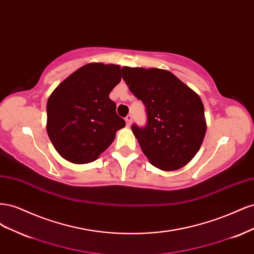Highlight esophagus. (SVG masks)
Listing matches in <instances>:
<instances>
[{"mask_svg":"<svg viewBox=\"0 0 254 254\" xmlns=\"http://www.w3.org/2000/svg\"><path fill=\"white\" fill-rule=\"evenodd\" d=\"M125 121H126V125H127V127H130V125H131V122H132V117L131 115H127L126 117V119H125Z\"/></svg>","mask_w":254,"mask_h":254,"instance_id":"34e87169","label":"esophagus"}]
</instances>
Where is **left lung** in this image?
<instances>
[{"mask_svg": "<svg viewBox=\"0 0 254 254\" xmlns=\"http://www.w3.org/2000/svg\"><path fill=\"white\" fill-rule=\"evenodd\" d=\"M123 79L147 113L145 127L131 126L144 155L162 171H176L195 157L206 123L199 95L170 71L124 66Z\"/></svg>", "mask_w": 254, "mask_h": 254, "instance_id": "8db88e82", "label": "left lung"}]
</instances>
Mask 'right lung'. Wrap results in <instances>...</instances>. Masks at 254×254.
<instances>
[{
    "label": "right lung",
    "instance_id": "right-lung-1",
    "mask_svg": "<svg viewBox=\"0 0 254 254\" xmlns=\"http://www.w3.org/2000/svg\"><path fill=\"white\" fill-rule=\"evenodd\" d=\"M121 79L120 65L88 64L53 91L47 105V130L64 159L75 164L93 162L125 127L109 98Z\"/></svg>",
    "mask_w": 254,
    "mask_h": 254
}]
</instances>
